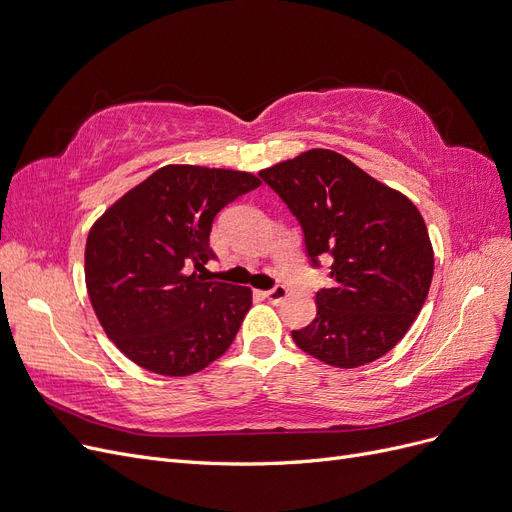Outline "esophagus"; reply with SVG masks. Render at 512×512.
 <instances>
[{"label": "esophagus", "mask_w": 512, "mask_h": 512, "mask_svg": "<svg viewBox=\"0 0 512 512\" xmlns=\"http://www.w3.org/2000/svg\"><path fill=\"white\" fill-rule=\"evenodd\" d=\"M263 295H266V299L272 301V304H282V301H285V299L289 297V289L282 287V285H276L274 289L266 291Z\"/></svg>", "instance_id": "34e87169"}]
</instances>
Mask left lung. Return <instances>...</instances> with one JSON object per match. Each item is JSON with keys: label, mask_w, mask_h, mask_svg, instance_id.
<instances>
[{"label": "left lung", "mask_w": 512, "mask_h": 512, "mask_svg": "<svg viewBox=\"0 0 512 512\" xmlns=\"http://www.w3.org/2000/svg\"><path fill=\"white\" fill-rule=\"evenodd\" d=\"M301 223L314 266L331 255L333 287L295 344L337 369L377 361L420 314L434 270L424 217L399 189L331 149H308L261 170Z\"/></svg>", "instance_id": "8db88e82"}]
</instances>
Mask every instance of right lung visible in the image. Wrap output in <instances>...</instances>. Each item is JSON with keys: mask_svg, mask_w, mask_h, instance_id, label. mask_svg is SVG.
Returning a JSON list of instances; mask_svg holds the SVG:
<instances>
[{"mask_svg": "<svg viewBox=\"0 0 512 512\" xmlns=\"http://www.w3.org/2000/svg\"><path fill=\"white\" fill-rule=\"evenodd\" d=\"M261 179L232 168L168 164L92 223L84 276L94 314L145 371L185 377L232 346L253 291L206 280L208 236L225 204Z\"/></svg>", "mask_w": 512, "mask_h": 512, "instance_id": "right-lung-1", "label": "right lung"}]
</instances>
